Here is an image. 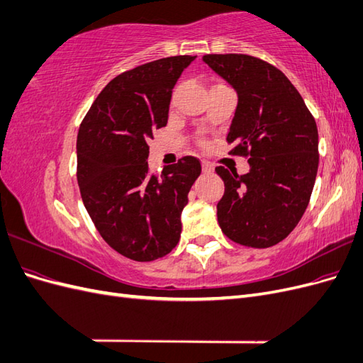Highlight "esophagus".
<instances>
[{"label": "esophagus", "mask_w": 363, "mask_h": 363, "mask_svg": "<svg viewBox=\"0 0 363 363\" xmlns=\"http://www.w3.org/2000/svg\"><path fill=\"white\" fill-rule=\"evenodd\" d=\"M203 172L204 174H212L213 172V164L211 163V162H207V160H203Z\"/></svg>", "instance_id": "obj_1"}]
</instances>
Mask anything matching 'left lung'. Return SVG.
<instances>
[{
	"instance_id": "1",
	"label": "left lung",
	"mask_w": 363,
	"mask_h": 363,
	"mask_svg": "<svg viewBox=\"0 0 363 363\" xmlns=\"http://www.w3.org/2000/svg\"><path fill=\"white\" fill-rule=\"evenodd\" d=\"M238 94L227 135L233 155L250 156V171H215L225 192L218 223L233 242L268 248L300 223L318 172V128L301 95L277 68L247 54L203 57Z\"/></svg>"
}]
</instances>
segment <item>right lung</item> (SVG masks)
I'll return each mask as SVG.
<instances>
[{"instance_id": "right-lung-1", "label": "right lung", "mask_w": 363, "mask_h": 363, "mask_svg": "<svg viewBox=\"0 0 363 363\" xmlns=\"http://www.w3.org/2000/svg\"><path fill=\"white\" fill-rule=\"evenodd\" d=\"M195 57L159 59L115 77L77 135L83 204L106 242L131 260H156L179 244L182 212L201 174L192 156L159 177L147 162L152 131L167 125L174 86Z\"/></svg>"}]
</instances>
